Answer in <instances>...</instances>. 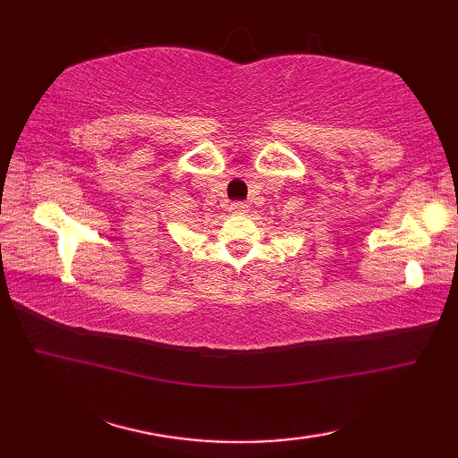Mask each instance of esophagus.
<instances>
[{"instance_id": "1", "label": "esophagus", "mask_w": 458, "mask_h": 458, "mask_svg": "<svg viewBox=\"0 0 458 458\" xmlns=\"http://www.w3.org/2000/svg\"><path fill=\"white\" fill-rule=\"evenodd\" d=\"M246 208H248V207H246L244 202H232L230 207H228V210H230V212H234V214H244V212H246Z\"/></svg>"}]
</instances>
